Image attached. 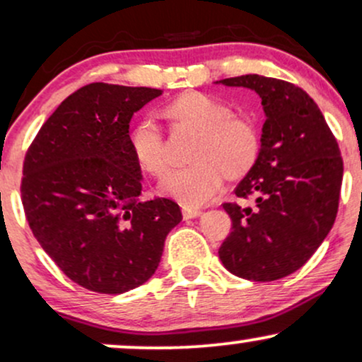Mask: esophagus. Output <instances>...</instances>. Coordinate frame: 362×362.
<instances>
[{
  "instance_id": "esophagus-1",
  "label": "esophagus",
  "mask_w": 362,
  "mask_h": 362,
  "mask_svg": "<svg viewBox=\"0 0 362 362\" xmlns=\"http://www.w3.org/2000/svg\"><path fill=\"white\" fill-rule=\"evenodd\" d=\"M199 215H202V209H199V208L182 206V218H185V220H191V218H198Z\"/></svg>"
}]
</instances>
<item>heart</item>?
I'll return each instance as SVG.
<instances>
[{"instance_id":"heart-1","label":"heart","mask_w":362,"mask_h":362,"mask_svg":"<svg viewBox=\"0 0 362 362\" xmlns=\"http://www.w3.org/2000/svg\"><path fill=\"white\" fill-rule=\"evenodd\" d=\"M176 129L196 132L189 151L191 166L171 171L159 182V191L177 202L198 206L220 193L225 177L238 181L252 171L262 149L255 120L233 115L228 104L198 92H186L160 109ZM132 158L142 171L163 176L166 171V142L151 119H142L129 132Z\"/></svg>"}]
</instances>
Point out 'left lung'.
<instances>
[{
  "instance_id": "1",
  "label": "left lung",
  "mask_w": 362,
  "mask_h": 362,
  "mask_svg": "<svg viewBox=\"0 0 362 362\" xmlns=\"http://www.w3.org/2000/svg\"><path fill=\"white\" fill-rule=\"evenodd\" d=\"M216 83L255 90L267 117L257 164L235 189L238 198H255V206L223 204L231 233L218 255L242 279H284L314 255L336 221L341 151L317 104L300 87L255 74Z\"/></svg>"
}]
</instances>
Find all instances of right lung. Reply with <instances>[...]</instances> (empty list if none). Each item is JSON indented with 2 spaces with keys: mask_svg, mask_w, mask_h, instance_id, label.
Returning <instances> with one entry per match:
<instances>
[{
  "mask_svg": "<svg viewBox=\"0 0 362 362\" xmlns=\"http://www.w3.org/2000/svg\"><path fill=\"white\" fill-rule=\"evenodd\" d=\"M160 93L102 82L78 88L25 156L30 228L60 270L92 292L117 296L147 282L182 220L173 199L141 202L142 174L129 147L132 115Z\"/></svg>",
  "mask_w": 362,
  "mask_h": 362,
  "instance_id": "obj_1",
  "label": "right lung"
}]
</instances>
